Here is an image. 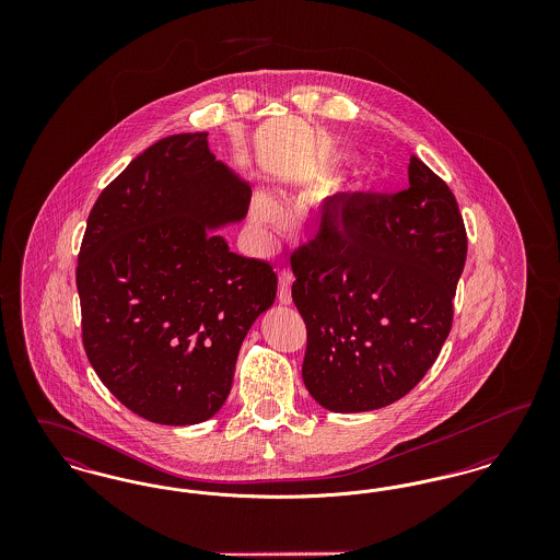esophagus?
Returning a JSON list of instances; mask_svg holds the SVG:
<instances>
[{"label": "esophagus", "instance_id": "1", "mask_svg": "<svg viewBox=\"0 0 560 560\" xmlns=\"http://www.w3.org/2000/svg\"><path fill=\"white\" fill-rule=\"evenodd\" d=\"M292 281L293 275L290 270H281L279 272V292H277V298L285 306L292 304Z\"/></svg>", "mask_w": 560, "mask_h": 560}]
</instances>
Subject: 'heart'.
I'll list each match as a JSON object with an SVG mask.
<instances>
[{
  "mask_svg": "<svg viewBox=\"0 0 560 560\" xmlns=\"http://www.w3.org/2000/svg\"><path fill=\"white\" fill-rule=\"evenodd\" d=\"M249 215H252V222L258 229H272L281 220V212H279L277 201L272 197L265 195V192H260V195H256L252 199Z\"/></svg>",
  "mask_w": 560,
  "mask_h": 560,
  "instance_id": "obj_1",
  "label": "heart"
}]
</instances>
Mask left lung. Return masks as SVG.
Instances as JSON below:
<instances>
[{
	"label": "left lung",
	"instance_id": "left-lung-1",
	"mask_svg": "<svg viewBox=\"0 0 560 560\" xmlns=\"http://www.w3.org/2000/svg\"><path fill=\"white\" fill-rule=\"evenodd\" d=\"M331 206L292 256L308 329L302 380L334 413L373 411L405 397L445 345L466 231L450 187L416 158L407 190Z\"/></svg>",
	"mask_w": 560,
	"mask_h": 560
}]
</instances>
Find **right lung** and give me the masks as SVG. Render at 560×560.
Returning a JSON list of instances; mask_svg holds the SVG:
<instances>
[{
    "label": "right lung",
    "mask_w": 560,
    "mask_h": 560,
    "mask_svg": "<svg viewBox=\"0 0 560 560\" xmlns=\"http://www.w3.org/2000/svg\"><path fill=\"white\" fill-rule=\"evenodd\" d=\"M252 187L208 132L161 138L94 203L78 262L85 354L108 390L165 427L210 420L240 348L275 302L265 260L231 252Z\"/></svg>",
    "instance_id": "right-lung-1"
}]
</instances>
